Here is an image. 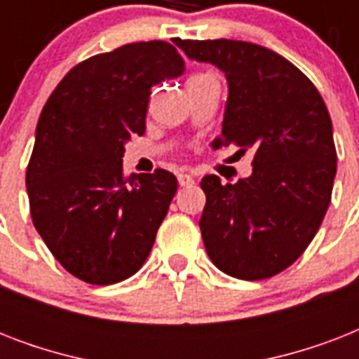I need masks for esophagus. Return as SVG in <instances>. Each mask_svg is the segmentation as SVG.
I'll list each match as a JSON object with an SVG mask.
<instances>
[{
  "label": "esophagus",
  "instance_id": "1",
  "mask_svg": "<svg viewBox=\"0 0 359 359\" xmlns=\"http://www.w3.org/2000/svg\"><path fill=\"white\" fill-rule=\"evenodd\" d=\"M177 179H179L180 186H194V184H196V179H194V177H191V175H188V173H179V177H177Z\"/></svg>",
  "mask_w": 359,
  "mask_h": 359
}]
</instances>
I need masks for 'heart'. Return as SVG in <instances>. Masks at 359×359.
Instances as JSON below:
<instances>
[{
    "label": "heart",
    "instance_id": "heart-1",
    "mask_svg": "<svg viewBox=\"0 0 359 359\" xmlns=\"http://www.w3.org/2000/svg\"><path fill=\"white\" fill-rule=\"evenodd\" d=\"M199 76H205V74H196V76H191V78H199Z\"/></svg>",
    "mask_w": 359,
    "mask_h": 359
}]
</instances>
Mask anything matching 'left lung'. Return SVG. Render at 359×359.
<instances>
[{"instance_id":"obj_1","label":"left lung","mask_w":359,"mask_h":359,"mask_svg":"<svg viewBox=\"0 0 359 359\" xmlns=\"http://www.w3.org/2000/svg\"><path fill=\"white\" fill-rule=\"evenodd\" d=\"M175 44L225 72L229 98L214 145L253 149L248 179L203 177L208 257L233 278H272L306 251L328 210L337 171L328 108L313 81L268 48L227 39Z\"/></svg>"}]
</instances>
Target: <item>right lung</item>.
Wrapping results in <instances>:
<instances>
[{
	"label": "right lung",
	"mask_w": 359,
	"mask_h": 359,
	"mask_svg": "<svg viewBox=\"0 0 359 359\" xmlns=\"http://www.w3.org/2000/svg\"><path fill=\"white\" fill-rule=\"evenodd\" d=\"M182 72L173 44L132 42L76 65L42 108L25 171L31 218L86 283H119L151 253L177 179L165 169L126 177L124 143L145 132L151 87Z\"/></svg>",
	"instance_id": "1"
}]
</instances>
